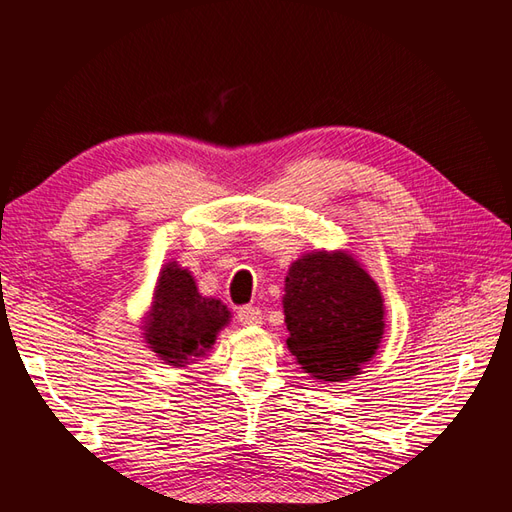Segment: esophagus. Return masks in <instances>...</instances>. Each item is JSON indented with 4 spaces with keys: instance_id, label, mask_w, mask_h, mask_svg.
Masks as SVG:
<instances>
[{
    "instance_id": "34e87169",
    "label": "esophagus",
    "mask_w": 512,
    "mask_h": 512,
    "mask_svg": "<svg viewBox=\"0 0 512 512\" xmlns=\"http://www.w3.org/2000/svg\"><path fill=\"white\" fill-rule=\"evenodd\" d=\"M237 319L242 325H259L262 323V310L255 306H244V308H239Z\"/></svg>"
}]
</instances>
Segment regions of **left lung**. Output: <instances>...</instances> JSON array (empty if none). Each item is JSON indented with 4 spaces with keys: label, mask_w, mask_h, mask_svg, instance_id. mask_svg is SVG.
<instances>
[{
    "label": "left lung",
    "mask_w": 512,
    "mask_h": 512,
    "mask_svg": "<svg viewBox=\"0 0 512 512\" xmlns=\"http://www.w3.org/2000/svg\"><path fill=\"white\" fill-rule=\"evenodd\" d=\"M284 312L288 350L317 380L352 378L383 339V297L347 253L319 250L292 264Z\"/></svg>",
    "instance_id": "1"
}]
</instances>
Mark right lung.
Instances as JSON below:
<instances>
[{
    "mask_svg": "<svg viewBox=\"0 0 512 512\" xmlns=\"http://www.w3.org/2000/svg\"><path fill=\"white\" fill-rule=\"evenodd\" d=\"M228 314L222 301L200 295L189 270L171 262L160 273L145 339L162 361L182 367L209 350L215 334L231 319Z\"/></svg>",
    "mask_w": 512,
    "mask_h": 512,
    "instance_id": "1",
    "label": "right lung"
}]
</instances>
